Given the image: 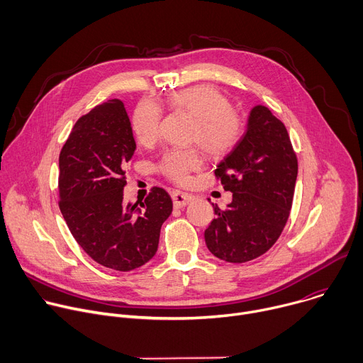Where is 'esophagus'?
Wrapping results in <instances>:
<instances>
[{"mask_svg":"<svg viewBox=\"0 0 363 363\" xmlns=\"http://www.w3.org/2000/svg\"><path fill=\"white\" fill-rule=\"evenodd\" d=\"M172 196V201H174V205L175 208H182V206H185L186 203H189L192 201V195L188 194V192H182V191H172L171 194Z\"/></svg>","mask_w":363,"mask_h":363,"instance_id":"obj_1","label":"esophagus"}]
</instances>
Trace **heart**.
<instances>
[{
    "label": "heart",
    "mask_w": 363,
    "mask_h": 363,
    "mask_svg": "<svg viewBox=\"0 0 363 363\" xmlns=\"http://www.w3.org/2000/svg\"><path fill=\"white\" fill-rule=\"evenodd\" d=\"M172 111L184 112L194 119L189 140L198 143L206 155L220 160L230 155L245 133V121L234 109L230 100L214 86L196 84L171 91L165 99ZM162 111L158 103L140 100L132 115V130L138 142L149 146L157 142ZM202 167V157L196 147H175L167 150L158 164V171L177 184H186L192 172Z\"/></svg>",
    "instance_id": "1"
}]
</instances>
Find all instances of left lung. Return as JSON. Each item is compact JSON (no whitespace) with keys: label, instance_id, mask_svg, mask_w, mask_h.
<instances>
[{"label":"left lung","instance_id":"obj_1","mask_svg":"<svg viewBox=\"0 0 363 363\" xmlns=\"http://www.w3.org/2000/svg\"><path fill=\"white\" fill-rule=\"evenodd\" d=\"M214 174L233 201L225 210L213 203L205 244L220 260H254L279 240L291 210L297 157L284 123L266 106L252 108L242 140Z\"/></svg>","mask_w":363,"mask_h":363}]
</instances>
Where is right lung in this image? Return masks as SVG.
<instances>
[{
  "label": "right lung",
  "instance_id": "right-lung-1",
  "mask_svg": "<svg viewBox=\"0 0 363 363\" xmlns=\"http://www.w3.org/2000/svg\"><path fill=\"white\" fill-rule=\"evenodd\" d=\"M136 150L119 99L91 109L73 126L59 157V206L87 255L103 267L130 272L157 254L172 199L153 186L140 205L123 202L125 168Z\"/></svg>",
  "mask_w": 363,
  "mask_h": 363
}]
</instances>
